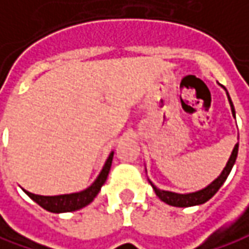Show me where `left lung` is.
Segmentation results:
<instances>
[{
  "label": "left lung",
  "mask_w": 249,
  "mask_h": 249,
  "mask_svg": "<svg viewBox=\"0 0 249 249\" xmlns=\"http://www.w3.org/2000/svg\"><path fill=\"white\" fill-rule=\"evenodd\" d=\"M226 90V88H223ZM227 100L230 103V108H231V114L236 118V110H234V106H233V102L230 99V95L226 90ZM237 154H238V143H236L234 149L231 151L230 157L227 160L226 167L223 168V171L220 172V175L212 180L208 186L202 187L201 190H197V192H192V193H175V192H169V190H162V189H159L157 186H154L153 182L149 179V183L151 184L153 190L156 196L159 197L161 201H164L168 205H172V207H182V208H186V207H194V205H201L204 202H207L210 198H212L219 189L220 186L225 183V180L227 179V176L230 174L231 168L234 165L237 159Z\"/></svg>",
  "instance_id": "8db88e82"
}]
</instances>
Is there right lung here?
I'll use <instances>...</instances> for the list:
<instances>
[{
  "instance_id": "1",
  "label": "right lung",
  "mask_w": 249,
  "mask_h": 249,
  "mask_svg": "<svg viewBox=\"0 0 249 249\" xmlns=\"http://www.w3.org/2000/svg\"><path fill=\"white\" fill-rule=\"evenodd\" d=\"M113 156L114 151H111L108 154L107 160L105 162V165L102 168V171L99 172L98 178L93 180V183L88 186L87 189H84L81 192H75L70 194H59V196H39V194H33L27 190L23 189V192L30 197L34 202H37L39 207H42L44 210L53 212V213H62V212H73V211L81 210L84 207H87L88 204L95 200V197L100 192L102 186L105 184L107 179L111 162H113Z\"/></svg>"
}]
</instances>
